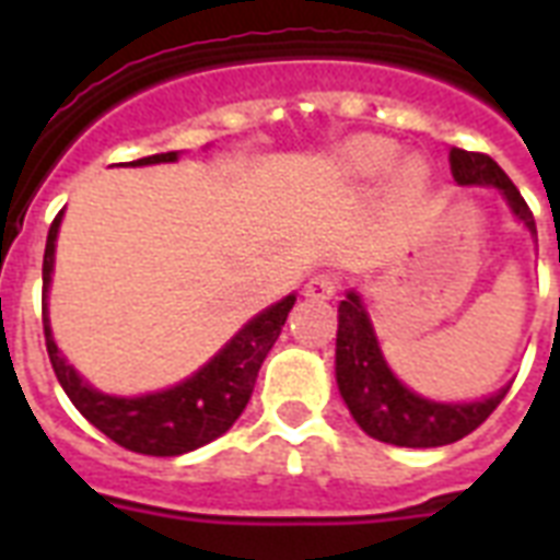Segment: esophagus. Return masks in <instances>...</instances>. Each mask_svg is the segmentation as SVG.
Segmentation results:
<instances>
[{
    "instance_id": "34e87169",
    "label": "esophagus",
    "mask_w": 560,
    "mask_h": 560,
    "mask_svg": "<svg viewBox=\"0 0 560 560\" xmlns=\"http://www.w3.org/2000/svg\"><path fill=\"white\" fill-rule=\"evenodd\" d=\"M337 290H340V276H334V272H319V276H314V279L305 284V296L331 299Z\"/></svg>"
}]
</instances>
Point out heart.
<instances>
[{
  "label": "heart",
  "instance_id": "obj_1",
  "mask_svg": "<svg viewBox=\"0 0 560 560\" xmlns=\"http://www.w3.org/2000/svg\"><path fill=\"white\" fill-rule=\"evenodd\" d=\"M395 160H398V148L377 136H360L342 151V168L354 179L383 177ZM398 177L404 188H421L427 183V165L421 160H407L400 165Z\"/></svg>",
  "mask_w": 560,
  "mask_h": 560
}]
</instances>
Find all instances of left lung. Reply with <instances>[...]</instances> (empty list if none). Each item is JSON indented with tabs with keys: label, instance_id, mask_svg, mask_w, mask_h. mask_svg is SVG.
<instances>
[{
	"label": "left lung",
	"instance_id": "left-lung-1",
	"mask_svg": "<svg viewBox=\"0 0 560 560\" xmlns=\"http://www.w3.org/2000/svg\"><path fill=\"white\" fill-rule=\"evenodd\" d=\"M451 171L459 186L497 188L512 206L517 220L526 223L532 235H538L526 200L488 153L453 148ZM337 386L360 430L377 442L398 444V447H442V444L459 442L500 407V400L509 392V386H503L491 398L470 400V404H439V400H427L409 392L386 366L366 307L358 293H349L346 302H340Z\"/></svg>",
	"mask_w": 560,
	"mask_h": 560
}]
</instances>
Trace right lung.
Segmentation results:
<instances>
[{
  "label": "right lung",
  "mask_w": 560,
  "mask_h": 560,
  "mask_svg": "<svg viewBox=\"0 0 560 560\" xmlns=\"http://www.w3.org/2000/svg\"><path fill=\"white\" fill-rule=\"evenodd\" d=\"M179 153H156L144 160L127 162V165H160V162H177ZM63 211L51 220L43 255V334L46 349L57 381L92 427L113 439L116 444L144 456H179V453L197 451L202 444L214 442L229 427L235 424L237 416L249 404L255 389V377L261 369L264 358L270 354L272 342L279 340L281 325L288 319L290 307L296 296H284L272 307L253 316L214 358L171 389L139 395V398H116L104 392L92 389L81 374L74 372L66 358L57 351L51 325H48L46 296L55 270V241L60 229Z\"/></svg>",
  "instance_id": "1"
}]
</instances>
